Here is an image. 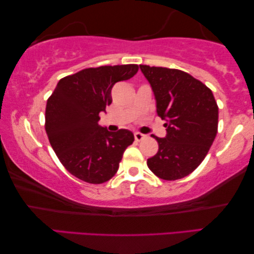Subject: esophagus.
Returning a JSON list of instances; mask_svg holds the SVG:
<instances>
[{
	"mask_svg": "<svg viewBox=\"0 0 254 254\" xmlns=\"http://www.w3.org/2000/svg\"><path fill=\"white\" fill-rule=\"evenodd\" d=\"M134 137H135V139L137 140V142H140V140H142L145 137V135L142 134V132H135Z\"/></svg>",
	"mask_w": 254,
	"mask_h": 254,
	"instance_id": "1",
	"label": "esophagus"
}]
</instances>
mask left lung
I'll list each match as a JSON object with an SVG mask.
<instances>
[{
	"label": "left lung",
	"mask_w": 254,
	"mask_h": 254,
	"mask_svg": "<svg viewBox=\"0 0 254 254\" xmlns=\"http://www.w3.org/2000/svg\"><path fill=\"white\" fill-rule=\"evenodd\" d=\"M152 86L156 111L166 120V136L147 160L149 170L163 180L189 176L205 159L218 127V106L209 88L180 69L139 65Z\"/></svg>",
	"instance_id": "left-lung-1"
}]
</instances>
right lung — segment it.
Masks as SVG:
<instances>
[{"instance_id": "add662e5", "label": "right lung", "mask_w": 254, "mask_h": 254, "mask_svg": "<svg viewBox=\"0 0 254 254\" xmlns=\"http://www.w3.org/2000/svg\"><path fill=\"white\" fill-rule=\"evenodd\" d=\"M138 65L100 66L61 78L47 100L45 129L61 163L88 184L109 181L118 171L123 154L134 142L127 129L116 132L100 127L99 114L111 105V89L129 80Z\"/></svg>"}]
</instances>
